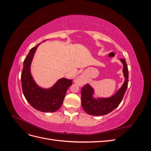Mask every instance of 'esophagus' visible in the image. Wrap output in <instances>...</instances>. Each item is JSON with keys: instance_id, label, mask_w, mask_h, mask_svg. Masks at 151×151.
<instances>
[{"instance_id": "34e87169", "label": "esophagus", "mask_w": 151, "mask_h": 151, "mask_svg": "<svg viewBox=\"0 0 151 151\" xmlns=\"http://www.w3.org/2000/svg\"><path fill=\"white\" fill-rule=\"evenodd\" d=\"M76 83L79 86H82L83 84H84L85 83V81L83 76H80L77 77V78L76 79Z\"/></svg>"}]
</instances>
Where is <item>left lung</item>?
<instances>
[{
    "label": "left lung",
    "instance_id": "obj_1",
    "mask_svg": "<svg viewBox=\"0 0 151 151\" xmlns=\"http://www.w3.org/2000/svg\"><path fill=\"white\" fill-rule=\"evenodd\" d=\"M123 65V74L125 77L124 83L121 88L111 96L108 98H95L94 89L89 84H87L81 89V104L84 110L88 115L102 116L111 112L120 104L127 89L129 83V72L126 61L121 58Z\"/></svg>",
    "mask_w": 151,
    "mask_h": 151
}]
</instances>
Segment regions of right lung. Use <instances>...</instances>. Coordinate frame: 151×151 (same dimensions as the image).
<instances>
[{
	"label": "right lung",
	"instance_id": "right-lung-1",
	"mask_svg": "<svg viewBox=\"0 0 151 151\" xmlns=\"http://www.w3.org/2000/svg\"><path fill=\"white\" fill-rule=\"evenodd\" d=\"M40 44L30 50L23 62L21 73L22 92L27 101L35 109L42 112L53 113L61 107L73 80L61 78L49 88H42L36 83L31 74V65L36 49Z\"/></svg>",
	"mask_w": 151,
	"mask_h": 151
}]
</instances>
